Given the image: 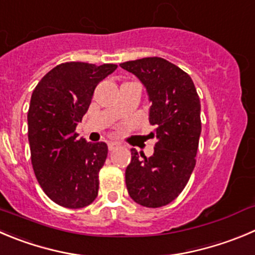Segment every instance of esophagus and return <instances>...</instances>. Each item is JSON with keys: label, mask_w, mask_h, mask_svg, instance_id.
Returning a JSON list of instances; mask_svg holds the SVG:
<instances>
[{"label": "esophagus", "mask_w": 255, "mask_h": 255, "mask_svg": "<svg viewBox=\"0 0 255 255\" xmlns=\"http://www.w3.org/2000/svg\"><path fill=\"white\" fill-rule=\"evenodd\" d=\"M109 150H110V151H113V150H115V149H118L119 146H120V144H119L118 141H109Z\"/></svg>", "instance_id": "34e87169"}]
</instances>
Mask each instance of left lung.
<instances>
[{
    "mask_svg": "<svg viewBox=\"0 0 255 255\" xmlns=\"http://www.w3.org/2000/svg\"><path fill=\"white\" fill-rule=\"evenodd\" d=\"M141 81L151 103L149 121L155 125L154 154L146 157L131 149L125 170L126 188L137 204L160 208L183 191L195 166L202 132L200 100L191 77L161 57L120 64Z\"/></svg>",
    "mask_w": 255,
    "mask_h": 255,
    "instance_id": "left-lung-1",
    "label": "left lung"
}]
</instances>
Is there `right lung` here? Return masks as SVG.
<instances>
[{
	"label": "right lung",
	"mask_w": 255,
	"mask_h": 255,
	"mask_svg": "<svg viewBox=\"0 0 255 255\" xmlns=\"http://www.w3.org/2000/svg\"><path fill=\"white\" fill-rule=\"evenodd\" d=\"M116 67L65 62L48 71L33 90L27 114L32 168L46 195L61 207L79 209L98 196L108 145L79 139L75 130L95 87Z\"/></svg>",
	"instance_id": "obj_1"
}]
</instances>
